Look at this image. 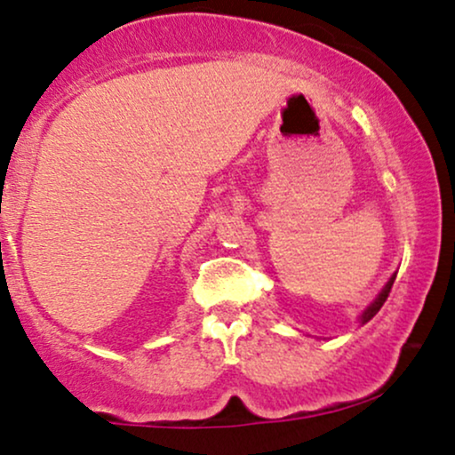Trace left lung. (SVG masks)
I'll return each instance as SVG.
<instances>
[{"mask_svg": "<svg viewBox=\"0 0 455 455\" xmlns=\"http://www.w3.org/2000/svg\"><path fill=\"white\" fill-rule=\"evenodd\" d=\"M393 283H395V275H393V277H390V281L387 283V287H384V290L380 291V296L376 298V302H373L371 307H367L365 313L361 315V321H363V323H367V321H370V319L373 317V315H376L378 310L382 308V304L387 302V298H388V294H390V287H393Z\"/></svg>", "mask_w": 455, "mask_h": 455, "instance_id": "1", "label": "left lung"}]
</instances>
